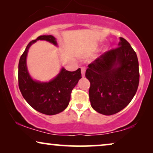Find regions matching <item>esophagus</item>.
Returning <instances> with one entry per match:
<instances>
[{
	"label": "esophagus",
	"mask_w": 153,
	"mask_h": 153,
	"mask_svg": "<svg viewBox=\"0 0 153 153\" xmlns=\"http://www.w3.org/2000/svg\"><path fill=\"white\" fill-rule=\"evenodd\" d=\"M81 75H82V76L84 77L85 76V73H86V69H85L84 67H81Z\"/></svg>",
	"instance_id": "obj_1"
}]
</instances>
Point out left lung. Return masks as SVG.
Returning a JSON list of instances; mask_svg holds the SVG:
<instances>
[{"label": "left lung", "instance_id": "1", "mask_svg": "<svg viewBox=\"0 0 153 153\" xmlns=\"http://www.w3.org/2000/svg\"><path fill=\"white\" fill-rule=\"evenodd\" d=\"M118 47L101 55L88 65L89 99L96 112L112 115L129 104L139 84L136 53L129 43L120 38Z\"/></svg>", "mask_w": 153, "mask_h": 153}]
</instances>
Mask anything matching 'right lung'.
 Instances as JSON below:
<instances>
[{
  "label": "right lung",
  "instance_id": "obj_1",
  "mask_svg": "<svg viewBox=\"0 0 153 153\" xmlns=\"http://www.w3.org/2000/svg\"><path fill=\"white\" fill-rule=\"evenodd\" d=\"M46 41L57 46L52 35L40 36L27 45L19 61V88L25 100L38 112L53 115L62 112L68 106L71 93L81 78V69L69 72L62 67L59 74L46 82L34 80L28 72L27 57L31 45L37 41Z\"/></svg>",
  "mask_w": 153,
  "mask_h": 153
}]
</instances>
